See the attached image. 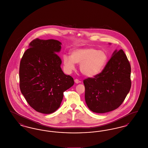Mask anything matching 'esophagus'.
Listing matches in <instances>:
<instances>
[{"mask_svg": "<svg viewBox=\"0 0 148 148\" xmlns=\"http://www.w3.org/2000/svg\"><path fill=\"white\" fill-rule=\"evenodd\" d=\"M74 82H75V83H76V84H78L79 83V80L77 79H75L74 80Z\"/></svg>", "mask_w": 148, "mask_h": 148, "instance_id": "esophagus-1", "label": "esophagus"}]
</instances>
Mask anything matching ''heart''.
<instances>
[{"instance_id": "1", "label": "heart", "mask_w": 148, "mask_h": 148, "mask_svg": "<svg viewBox=\"0 0 148 148\" xmlns=\"http://www.w3.org/2000/svg\"><path fill=\"white\" fill-rule=\"evenodd\" d=\"M64 66L67 73L74 70L75 63L80 64V71L86 77H94L105 68L108 62V56L105 51L94 48L73 50L71 56L63 57Z\"/></svg>"}]
</instances>
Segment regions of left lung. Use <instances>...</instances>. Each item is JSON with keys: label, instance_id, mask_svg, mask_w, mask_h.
Instances as JSON below:
<instances>
[{"label": "left lung", "instance_id": "left-lung-1", "mask_svg": "<svg viewBox=\"0 0 148 148\" xmlns=\"http://www.w3.org/2000/svg\"><path fill=\"white\" fill-rule=\"evenodd\" d=\"M130 65L124 51L115 50L100 74L83 81L89 109L94 113H105L119 107L130 90Z\"/></svg>", "mask_w": 148, "mask_h": 148}]
</instances>
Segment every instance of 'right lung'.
Wrapping results in <instances>:
<instances>
[{
    "mask_svg": "<svg viewBox=\"0 0 148 148\" xmlns=\"http://www.w3.org/2000/svg\"><path fill=\"white\" fill-rule=\"evenodd\" d=\"M62 43L54 39L38 38L29 44L19 67L20 89L27 103L38 112L51 114L60 107L64 92L74 83L60 67L56 54Z\"/></svg>",
    "mask_w": 148,
    "mask_h": 148,
    "instance_id": "1",
    "label": "right lung"
}]
</instances>
